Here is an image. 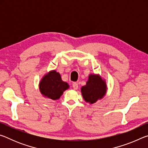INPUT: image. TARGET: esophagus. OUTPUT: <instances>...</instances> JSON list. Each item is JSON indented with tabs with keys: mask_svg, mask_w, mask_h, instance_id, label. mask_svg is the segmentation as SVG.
<instances>
[{
	"mask_svg": "<svg viewBox=\"0 0 148 148\" xmlns=\"http://www.w3.org/2000/svg\"><path fill=\"white\" fill-rule=\"evenodd\" d=\"M72 87H73V89L74 90L77 89V88H78V84L76 83V82H74V83L72 84Z\"/></svg>",
	"mask_w": 148,
	"mask_h": 148,
	"instance_id": "obj_1",
	"label": "esophagus"
}]
</instances>
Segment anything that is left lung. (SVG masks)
Returning a JSON list of instances; mask_svg holds the SVG:
<instances>
[{
	"mask_svg": "<svg viewBox=\"0 0 148 148\" xmlns=\"http://www.w3.org/2000/svg\"><path fill=\"white\" fill-rule=\"evenodd\" d=\"M107 85L105 79L99 74L89 75L86 86L82 87L81 92L84 101L87 103L94 104L106 95Z\"/></svg>",
	"mask_w": 148,
	"mask_h": 148,
	"instance_id": "obj_1",
	"label": "left lung"
}]
</instances>
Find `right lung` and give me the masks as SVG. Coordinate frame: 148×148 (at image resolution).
<instances>
[{
    "label": "right lung",
    "instance_id": "add662e5",
    "mask_svg": "<svg viewBox=\"0 0 148 148\" xmlns=\"http://www.w3.org/2000/svg\"><path fill=\"white\" fill-rule=\"evenodd\" d=\"M69 87L68 83L62 81L61 75L56 70L45 74L39 82V89L42 96L53 101L59 99Z\"/></svg>",
    "mask_w": 148,
    "mask_h": 148
}]
</instances>
